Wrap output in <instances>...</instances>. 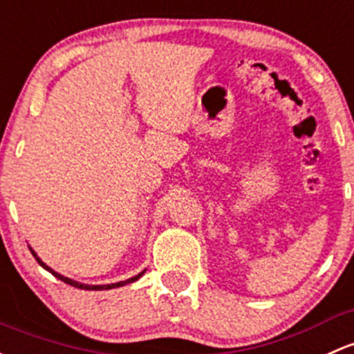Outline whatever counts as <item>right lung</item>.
I'll use <instances>...</instances> for the list:
<instances>
[{"mask_svg": "<svg viewBox=\"0 0 354 354\" xmlns=\"http://www.w3.org/2000/svg\"><path fill=\"white\" fill-rule=\"evenodd\" d=\"M28 248H30V245H28ZM30 251H32L33 258L37 259V263H39V265L42 266L44 270H47V271H49V273L54 274L55 278H59V280H61V281H64V283H68V285H71V286H76V288H81V290H111V288H118V286H124V285L133 283V281H137V280H139L140 277H142L144 273H146V270H144V271H140L139 274H136V277L129 278V280H125V281H118V283H110V285H88V283H80V281L73 280V278H68V277H64V274L57 273V271H54V270H52L50 266H47L46 263H44L42 259H40L39 256H37V252L33 251L32 248H30Z\"/></svg>", "mask_w": 354, "mask_h": 354, "instance_id": "1", "label": "right lung"}]
</instances>
